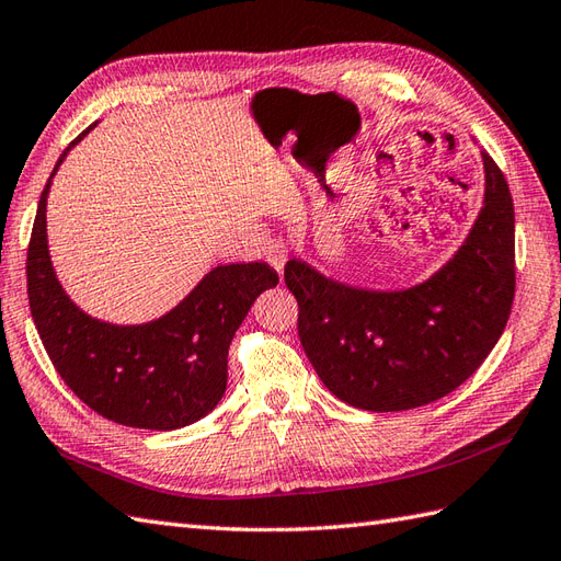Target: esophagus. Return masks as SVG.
<instances>
[{
  "label": "esophagus",
  "mask_w": 561,
  "mask_h": 561,
  "mask_svg": "<svg viewBox=\"0 0 561 561\" xmlns=\"http://www.w3.org/2000/svg\"><path fill=\"white\" fill-rule=\"evenodd\" d=\"M267 263L275 267L279 275L284 272V265H286V253H284V249L282 245H275V249H270L267 251Z\"/></svg>",
  "instance_id": "34e87169"
}]
</instances>
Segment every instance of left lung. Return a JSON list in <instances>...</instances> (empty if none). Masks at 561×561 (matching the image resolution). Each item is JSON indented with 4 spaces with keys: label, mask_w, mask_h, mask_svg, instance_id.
<instances>
[{
    "label": "left lung",
    "mask_w": 561,
    "mask_h": 561,
    "mask_svg": "<svg viewBox=\"0 0 561 561\" xmlns=\"http://www.w3.org/2000/svg\"><path fill=\"white\" fill-rule=\"evenodd\" d=\"M485 205L461 251L435 277L380 294L324 279L289 260L298 336L330 392L366 411H407L454 392L488 358L516 291L514 201L488 152Z\"/></svg>",
    "instance_id": "8db88e82"
}]
</instances>
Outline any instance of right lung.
Returning a JSON list of instances; mask_svg holds the SVG:
<instances>
[{
    "mask_svg": "<svg viewBox=\"0 0 561 561\" xmlns=\"http://www.w3.org/2000/svg\"><path fill=\"white\" fill-rule=\"evenodd\" d=\"M64 158L67 150L57 167ZM47 191L49 181L37 203L25 275L31 316L51 366L85 407L107 421L146 430L201 421L227 389L233 334L279 275L265 263L219 265L160 320L134 328L100 322L69 301L51 270Z\"/></svg>",
    "mask_w": 561,
    "mask_h": 561,
    "instance_id": "add662e5",
    "label": "right lung"
}]
</instances>
